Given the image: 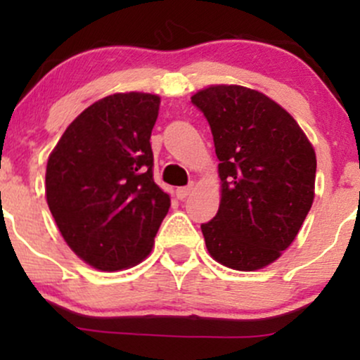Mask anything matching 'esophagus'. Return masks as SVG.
<instances>
[{
  "instance_id": "esophagus-1",
  "label": "esophagus",
  "mask_w": 360,
  "mask_h": 360,
  "mask_svg": "<svg viewBox=\"0 0 360 360\" xmlns=\"http://www.w3.org/2000/svg\"><path fill=\"white\" fill-rule=\"evenodd\" d=\"M193 183L191 184H188V186H183V188H177L176 189V196H177V200H184L186 196H188L189 193L193 191Z\"/></svg>"
}]
</instances>
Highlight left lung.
<instances>
[{
  "label": "left lung",
  "instance_id": "left-lung-1",
  "mask_svg": "<svg viewBox=\"0 0 360 360\" xmlns=\"http://www.w3.org/2000/svg\"><path fill=\"white\" fill-rule=\"evenodd\" d=\"M191 101L220 160V208L201 225L206 249L230 269H262L291 245L311 208L315 150L296 120L255 89L210 86Z\"/></svg>",
  "mask_w": 360,
  "mask_h": 360
}]
</instances>
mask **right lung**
<instances>
[{"mask_svg": "<svg viewBox=\"0 0 360 360\" xmlns=\"http://www.w3.org/2000/svg\"><path fill=\"white\" fill-rule=\"evenodd\" d=\"M160 98L117 93L93 103L47 160L45 196L65 243L100 271L150 254L171 198L154 181L150 134Z\"/></svg>", "mask_w": 360, "mask_h": 360, "instance_id": "add662e5", "label": "right lung"}]
</instances>
